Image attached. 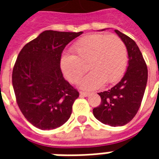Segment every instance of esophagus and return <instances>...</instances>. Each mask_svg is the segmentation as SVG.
I'll return each instance as SVG.
<instances>
[{"instance_id":"obj_1","label":"esophagus","mask_w":159,"mask_h":159,"mask_svg":"<svg viewBox=\"0 0 159 159\" xmlns=\"http://www.w3.org/2000/svg\"><path fill=\"white\" fill-rule=\"evenodd\" d=\"M80 95L83 97H87L89 95V93H88V92H83V91H81L80 92Z\"/></svg>"}]
</instances>
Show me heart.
Wrapping results in <instances>:
<instances>
[{
  "label": "heart",
  "instance_id": "heart-1",
  "mask_svg": "<svg viewBox=\"0 0 159 159\" xmlns=\"http://www.w3.org/2000/svg\"><path fill=\"white\" fill-rule=\"evenodd\" d=\"M72 49L76 55L63 54L60 67L66 78L76 83L89 64L92 71L80 82L83 89H94L104 83H117L124 73L128 52L124 42L116 35H89L77 41Z\"/></svg>",
  "mask_w": 159,
  "mask_h": 159
}]
</instances>
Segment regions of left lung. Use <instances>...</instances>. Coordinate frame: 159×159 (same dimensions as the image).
I'll list each match as a JSON object with an SVG mask.
<instances>
[{"instance_id": "obj_1", "label": "left lung", "mask_w": 159, "mask_h": 159, "mask_svg": "<svg viewBox=\"0 0 159 159\" xmlns=\"http://www.w3.org/2000/svg\"><path fill=\"white\" fill-rule=\"evenodd\" d=\"M114 31L126 46L129 66L119 83L111 89L99 93L101 104L93 108V113L104 124L117 127L127 124L136 115L146 90L148 72L135 42L117 30Z\"/></svg>"}]
</instances>
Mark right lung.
<instances>
[{"mask_svg":"<svg viewBox=\"0 0 159 159\" xmlns=\"http://www.w3.org/2000/svg\"><path fill=\"white\" fill-rule=\"evenodd\" d=\"M83 34L45 30L28 42L12 70V87L23 115L40 129H53L69 119L79 93L64 76L60 59L66 46Z\"/></svg>","mask_w":159,"mask_h":159,"instance_id":"obj_1","label":"right lung"}]
</instances>
